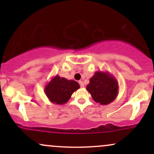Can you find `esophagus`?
Instances as JSON below:
<instances>
[{"label": "esophagus", "mask_w": 154, "mask_h": 154, "mask_svg": "<svg viewBox=\"0 0 154 154\" xmlns=\"http://www.w3.org/2000/svg\"><path fill=\"white\" fill-rule=\"evenodd\" d=\"M79 85H80L81 88H84V83H83L82 81H79Z\"/></svg>", "instance_id": "obj_1"}]
</instances>
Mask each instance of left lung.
<instances>
[{
    "label": "left lung",
    "instance_id": "1",
    "mask_svg": "<svg viewBox=\"0 0 154 154\" xmlns=\"http://www.w3.org/2000/svg\"><path fill=\"white\" fill-rule=\"evenodd\" d=\"M86 89L96 103L107 105L117 97L119 83L109 72L97 71L90 79V83Z\"/></svg>",
    "mask_w": 154,
    "mask_h": 154
}]
</instances>
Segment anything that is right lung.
<instances>
[{
	"label": "right lung",
	"mask_w": 154,
	"mask_h": 154,
	"mask_svg": "<svg viewBox=\"0 0 154 154\" xmlns=\"http://www.w3.org/2000/svg\"><path fill=\"white\" fill-rule=\"evenodd\" d=\"M79 88V83L76 81L56 75L48 82L44 91L51 103L63 105L70 99L72 93Z\"/></svg>",
	"instance_id": "add662e5"
}]
</instances>
